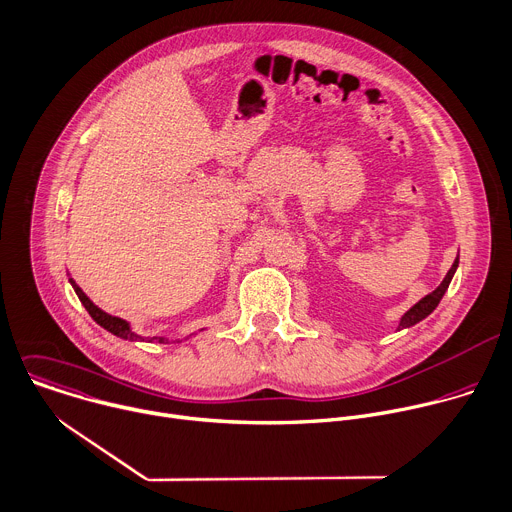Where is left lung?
Here are the masks:
<instances>
[{
  "label": "left lung",
  "mask_w": 512,
  "mask_h": 512,
  "mask_svg": "<svg viewBox=\"0 0 512 512\" xmlns=\"http://www.w3.org/2000/svg\"><path fill=\"white\" fill-rule=\"evenodd\" d=\"M458 262H460V256H456V260H454L452 268L448 270V274L444 276V280L440 282V286H438L434 292L426 294L422 300H418V302L412 306L410 311H405V313L401 315L399 325H397V331H401V329H410V327L418 325L420 321H424L426 317H430V315L436 311V306L440 304L442 296L446 294V290H448V286H450V282H452V278H454V272H456V268H458Z\"/></svg>",
  "instance_id": "1"
}]
</instances>
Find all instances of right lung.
Segmentation results:
<instances>
[{"instance_id":"right-lung-1","label":"right lung","mask_w":512,"mask_h":512,"mask_svg":"<svg viewBox=\"0 0 512 512\" xmlns=\"http://www.w3.org/2000/svg\"><path fill=\"white\" fill-rule=\"evenodd\" d=\"M68 280H70L74 292L78 294L80 302L84 304V309H86L88 315L92 317V321H96L102 329H107L109 333H113V335H117L119 339H125V341H145L141 335H137V333L131 329V325H129L127 321H123V319H119V317H113V315H109V313H105V311H100L98 306L82 292V288H80L72 278H68ZM201 331H203V329H201ZM189 337H191V335H189ZM151 341L169 343V339H165V337H153V339H149V343H151Z\"/></svg>"}]
</instances>
